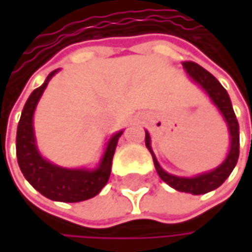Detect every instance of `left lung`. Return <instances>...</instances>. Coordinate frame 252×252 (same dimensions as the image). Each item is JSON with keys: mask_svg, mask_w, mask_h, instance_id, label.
<instances>
[{"mask_svg": "<svg viewBox=\"0 0 252 252\" xmlns=\"http://www.w3.org/2000/svg\"><path fill=\"white\" fill-rule=\"evenodd\" d=\"M182 65H184L185 71L188 73V76L191 77L197 84H200L204 89V92L210 96V99L218 106V109L220 111V114L223 115V118L226 121L229 134H230V149H229L226 159L223 160L222 165H219L216 169H213L210 172H206V174H201V175H197L194 178H184V176L171 175L162 169V166L159 165V162L152 150L150 135L147 131H146V147L149 149V152L153 156L155 168L162 181H165L169 187L175 188L176 191L198 195V194H206V192L213 191L218 187H220L226 181L227 176L230 175V172L233 171V168L238 162V158H239V126H238V120L235 117L229 94L225 90V87L218 81V78L212 76L207 70H204L203 67H200L198 64H195L192 61H185V63H182Z\"/></svg>", "mask_w": 252, "mask_h": 252, "instance_id": "8db88e82", "label": "left lung"}]
</instances>
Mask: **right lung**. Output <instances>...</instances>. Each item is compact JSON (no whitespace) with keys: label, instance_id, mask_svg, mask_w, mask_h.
I'll use <instances>...</instances> for the list:
<instances>
[{"label":"right lung","instance_id":"obj_1","mask_svg":"<svg viewBox=\"0 0 252 252\" xmlns=\"http://www.w3.org/2000/svg\"><path fill=\"white\" fill-rule=\"evenodd\" d=\"M57 71L58 70L52 71L46 77L45 83L40 87L34 89L26 102L19 121L17 137H16L17 162L26 179L42 195L54 201L78 203L97 195L100 189L106 185L111 175L115 147L118 144V138L121 137L123 131L111 137L99 166L93 171L67 169V168L57 166L48 162L46 159H43L36 147L34 131H33V114L43 90L46 89L49 80Z\"/></svg>","mask_w":252,"mask_h":252}]
</instances>
